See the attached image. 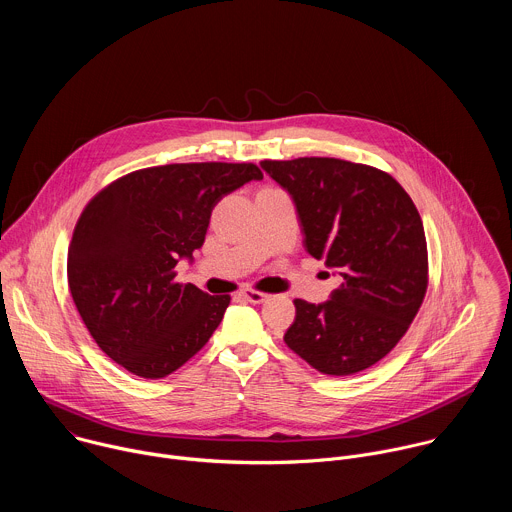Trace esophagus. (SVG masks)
<instances>
[{
    "instance_id": "obj_1",
    "label": "esophagus",
    "mask_w": 512,
    "mask_h": 512,
    "mask_svg": "<svg viewBox=\"0 0 512 512\" xmlns=\"http://www.w3.org/2000/svg\"><path fill=\"white\" fill-rule=\"evenodd\" d=\"M241 296H243L247 302H251V304H263V302L269 298L267 294H263V291H257V289H243Z\"/></svg>"
}]
</instances>
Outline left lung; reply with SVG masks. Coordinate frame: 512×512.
<instances>
[{
    "label": "left lung",
    "mask_w": 512,
    "mask_h": 512,
    "mask_svg": "<svg viewBox=\"0 0 512 512\" xmlns=\"http://www.w3.org/2000/svg\"><path fill=\"white\" fill-rule=\"evenodd\" d=\"M291 196L306 251L336 269L330 300H296L285 344L324 375L373 367L403 338L427 289L421 216L383 170L336 158L263 160Z\"/></svg>",
    "instance_id": "left-lung-1"
}]
</instances>
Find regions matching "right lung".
Returning <instances> with one entry per match:
<instances>
[{
    "instance_id": "1",
    "label": "right lung",
    "mask_w": 512,
    "mask_h": 512,
    "mask_svg": "<svg viewBox=\"0 0 512 512\" xmlns=\"http://www.w3.org/2000/svg\"><path fill=\"white\" fill-rule=\"evenodd\" d=\"M255 164H168L131 172L83 210L68 245L75 306L99 348L141 379H164L221 324L231 296L176 283L180 259L202 247L216 202Z\"/></svg>"
}]
</instances>
